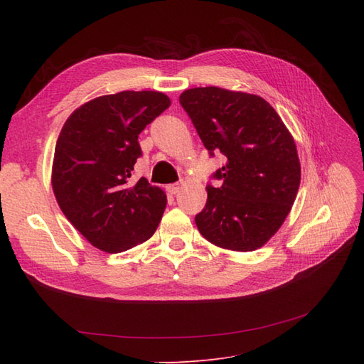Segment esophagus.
I'll list each match as a JSON object with an SVG mask.
<instances>
[{"label": "esophagus", "mask_w": 364, "mask_h": 364, "mask_svg": "<svg viewBox=\"0 0 364 364\" xmlns=\"http://www.w3.org/2000/svg\"><path fill=\"white\" fill-rule=\"evenodd\" d=\"M180 188H181V184H180V183L168 184V186H167V192H168V194L175 196V194H178V191H180Z\"/></svg>", "instance_id": "1"}]
</instances>
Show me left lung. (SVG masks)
I'll list each match as a JSON object with an SVG mask.
<instances>
[{
  "instance_id": "8db88e82",
  "label": "left lung",
  "mask_w": 364,
  "mask_h": 364,
  "mask_svg": "<svg viewBox=\"0 0 364 364\" xmlns=\"http://www.w3.org/2000/svg\"><path fill=\"white\" fill-rule=\"evenodd\" d=\"M180 103L211 156L227 164L213 175L196 215L205 239L222 249L252 252L264 245L289 214L300 186L294 137L264 98L220 87L184 90Z\"/></svg>"
}]
</instances>
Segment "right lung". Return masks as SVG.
<instances>
[{
  "label": "right lung",
  "instance_id": "obj_1",
  "mask_svg": "<svg viewBox=\"0 0 364 364\" xmlns=\"http://www.w3.org/2000/svg\"><path fill=\"white\" fill-rule=\"evenodd\" d=\"M170 106L162 92L123 90L73 111L54 149V197L72 225L107 253L145 242L164 214V191L145 178L129 183L142 129Z\"/></svg>",
  "mask_w": 364,
  "mask_h": 364
}]
</instances>
